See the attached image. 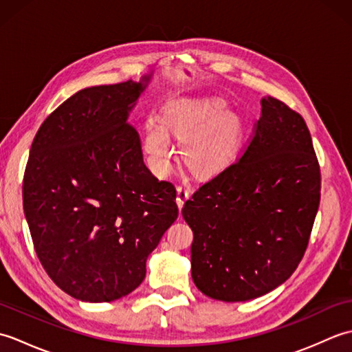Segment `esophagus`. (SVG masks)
<instances>
[{"instance_id": "esophagus-1", "label": "esophagus", "mask_w": 352, "mask_h": 352, "mask_svg": "<svg viewBox=\"0 0 352 352\" xmlns=\"http://www.w3.org/2000/svg\"><path fill=\"white\" fill-rule=\"evenodd\" d=\"M189 197H190V186H188V184L178 186V188H177V204H178V207L182 208L186 201L189 199Z\"/></svg>"}]
</instances>
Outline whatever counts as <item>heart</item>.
Returning <instances> with one entry per match:
<instances>
[{"label":"heart","mask_w":352,"mask_h":352,"mask_svg":"<svg viewBox=\"0 0 352 352\" xmlns=\"http://www.w3.org/2000/svg\"><path fill=\"white\" fill-rule=\"evenodd\" d=\"M183 140V157L198 174H214L233 159L242 136V122L219 101L168 104L162 119L148 118L144 146L153 168L164 174L175 153L169 133Z\"/></svg>","instance_id":"heart-1"}]
</instances>
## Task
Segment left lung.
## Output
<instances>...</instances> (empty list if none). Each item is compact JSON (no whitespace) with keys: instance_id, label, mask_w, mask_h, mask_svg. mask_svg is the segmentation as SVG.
<instances>
[{"instance_id":"obj_1","label":"left lung","mask_w":352,"mask_h":352,"mask_svg":"<svg viewBox=\"0 0 352 352\" xmlns=\"http://www.w3.org/2000/svg\"><path fill=\"white\" fill-rule=\"evenodd\" d=\"M319 201L320 169L307 124L266 96L241 157L184 203L195 286L226 302L278 287L304 257Z\"/></svg>"}]
</instances>
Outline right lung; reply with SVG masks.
<instances>
[{
  "mask_svg": "<svg viewBox=\"0 0 352 352\" xmlns=\"http://www.w3.org/2000/svg\"><path fill=\"white\" fill-rule=\"evenodd\" d=\"M149 80L72 95L30 149L22 199L34 250L50 278L80 301L131 294L178 216L175 186L145 166L139 134L126 122Z\"/></svg>",
  "mask_w": 352,
  "mask_h": 352,
  "instance_id": "right-lung-1",
  "label": "right lung"
}]
</instances>
